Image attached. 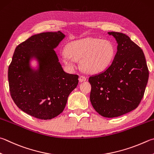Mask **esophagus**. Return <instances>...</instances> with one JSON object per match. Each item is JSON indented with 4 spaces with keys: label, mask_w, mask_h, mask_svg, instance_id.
Listing matches in <instances>:
<instances>
[{
    "label": "esophagus",
    "mask_w": 154,
    "mask_h": 154,
    "mask_svg": "<svg viewBox=\"0 0 154 154\" xmlns=\"http://www.w3.org/2000/svg\"><path fill=\"white\" fill-rule=\"evenodd\" d=\"M86 79H87V78L85 76H83V75H80L79 76V82H85V81H86Z\"/></svg>",
    "instance_id": "34e87169"
}]
</instances>
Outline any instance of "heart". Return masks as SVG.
<instances>
[{
	"label": "heart",
	"mask_w": 154,
	"mask_h": 154,
	"mask_svg": "<svg viewBox=\"0 0 154 154\" xmlns=\"http://www.w3.org/2000/svg\"><path fill=\"white\" fill-rule=\"evenodd\" d=\"M115 55L113 44L108 40L88 38L69 43L62 60L70 69L76 68L75 60H80V65L88 73H97L107 69Z\"/></svg>",
	"instance_id": "1"
}]
</instances>
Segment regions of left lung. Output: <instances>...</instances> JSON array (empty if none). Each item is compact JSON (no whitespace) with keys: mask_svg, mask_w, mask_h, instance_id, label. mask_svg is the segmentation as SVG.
<instances>
[{"mask_svg":"<svg viewBox=\"0 0 154 154\" xmlns=\"http://www.w3.org/2000/svg\"><path fill=\"white\" fill-rule=\"evenodd\" d=\"M116 39L117 52L104 71L89 78L90 101L97 113L114 118L137 107L143 98L149 71L143 50L122 33H108Z\"/></svg>","mask_w":154,"mask_h":154,"instance_id":"8db88e82","label":"left lung"}]
</instances>
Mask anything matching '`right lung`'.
I'll return each instance as SVG.
<instances>
[{
	"label": "right lung",
	"mask_w": 154,
	"mask_h": 154,
	"mask_svg": "<svg viewBox=\"0 0 154 154\" xmlns=\"http://www.w3.org/2000/svg\"><path fill=\"white\" fill-rule=\"evenodd\" d=\"M65 35L60 31L33 35L17 46L8 70L11 97L30 116L50 120L62 112L79 82L77 75L64 71L54 51ZM38 61L37 69L30 60Z\"/></svg>",
	"instance_id": "1"
}]
</instances>
